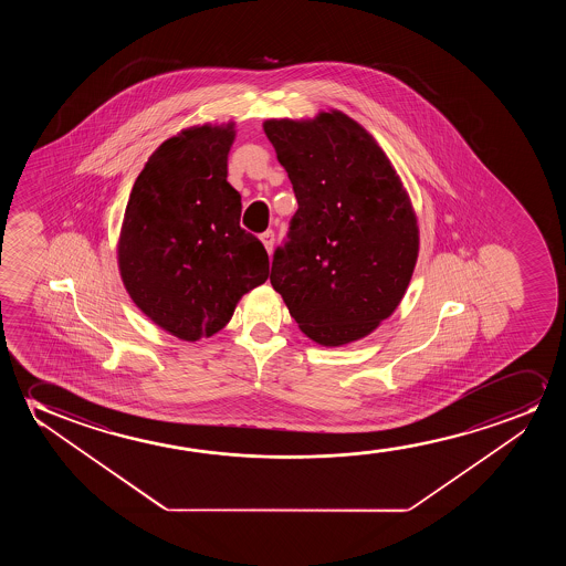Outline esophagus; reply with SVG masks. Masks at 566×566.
I'll use <instances>...</instances> for the list:
<instances>
[{"label":"esophagus","instance_id":"esophagus-1","mask_svg":"<svg viewBox=\"0 0 566 566\" xmlns=\"http://www.w3.org/2000/svg\"><path fill=\"white\" fill-rule=\"evenodd\" d=\"M261 241H263L266 251L272 253V249H274V232L266 230V232L261 233Z\"/></svg>","mask_w":566,"mask_h":566}]
</instances>
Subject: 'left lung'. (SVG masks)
Instances as JSON below:
<instances>
[{
  "instance_id": "1",
  "label": "left lung",
  "mask_w": 566,
  "mask_h": 566,
  "mask_svg": "<svg viewBox=\"0 0 566 566\" xmlns=\"http://www.w3.org/2000/svg\"><path fill=\"white\" fill-rule=\"evenodd\" d=\"M263 127L297 199L272 287L311 340H359L392 315L418 261L408 193L371 135L338 109Z\"/></svg>"
}]
</instances>
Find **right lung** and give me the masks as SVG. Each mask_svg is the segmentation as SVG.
Instances as JSON below:
<instances>
[{
  "mask_svg": "<svg viewBox=\"0 0 566 566\" xmlns=\"http://www.w3.org/2000/svg\"><path fill=\"white\" fill-rule=\"evenodd\" d=\"M230 125H201L164 140L135 179L119 235L125 290L181 340L222 331L235 303L269 279L263 243L240 226L228 178Z\"/></svg>",
  "mask_w": 566,
  "mask_h": 566,
  "instance_id": "obj_1",
  "label": "right lung"
}]
</instances>
